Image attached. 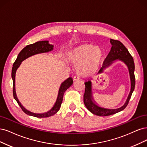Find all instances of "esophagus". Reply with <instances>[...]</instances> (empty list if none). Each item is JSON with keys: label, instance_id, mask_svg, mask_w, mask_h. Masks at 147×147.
I'll list each match as a JSON object with an SVG mask.
<instances>
[{"label": "esophagus", "instance_id": "34e87169", "mask_svg": "<svg viewBox=\"0 0 147 147\" xmlns=\"http://www.w3.org/2000/svg\"><path fill=\"white\" fill-rule=\"evenodd\" d=\"M80 79V76L79 75H76L74 77V80H79Z\"/></svg>", "mask_w": 147, "mask_h": 147}]
</instances>
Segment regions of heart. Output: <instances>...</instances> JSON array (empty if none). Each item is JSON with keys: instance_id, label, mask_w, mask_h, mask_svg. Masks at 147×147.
Returning <instances> with one entry per match:
<instances>
[{"instance_id": "b5f03b06", "label": "heart", "mask_w": 147, "mask_h": 147, "mask_svg": "<svg viewBox=\"0 0 147 147\" xmlns=\"http://www.w3.org/2000/svg\"><path fill=\"white\" fill-rule=\"evenodd\" d=\"M68 56L73 63H79L78 70L80 73L90 75L94 73L98 69L102 53L98 46L84 44L71 50Z\"/></svg>"}]
</instances>
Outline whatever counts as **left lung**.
Wrapping results in <instances>:
<instances>
[{
    "label": "left lung",
    "instance_id": "obj_1",
    "mask_svg": "<svg viewBox=\"0 0 147 147\" xmlns=\"http://www.w3.org/2000/svg\"><path fill=\"white\" fill-rule=\"evenodd\" d=\"M110 42L112 45L111 51L108 54L105 61H104L102 67L99 69L98 74L101 73L103 71L104 69L111 65L114 61V60H118L122 61L128 68L131 80V90L128 97H127L123 106L120 108L110 109L99 107L96 105L92 97V82L90 80H88V81L85 82V93L84 94V102L85 106L87 108V109L93 114L102 117L115 114V113L125 109L127 105H128L132 93L134 90L136 84L134 76V62L133 58L129 54L128 50L120 41L111 39Z\"/></svg>",
    "mask_w": 147,
    "mask_h": 147
}]
</instances>
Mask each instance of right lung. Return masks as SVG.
Returning a JSON list of instances; mask_svg holds the SVG:
<instances>
[{
	"instance_id": "obj_1",
	"label": "right lung",
	"mask_w": 147,
	"mask_h": 147,
	"mask_svg": "<svg viewBox=\"0 0 147 147\" xmlns=\"http://www.w3.org/2000/svg\"><path fill=\"white\" fill-rule=\"evenodd\" d=\"M53 48H54V46L53 45L49 44L48 41H37L34 44L27 45L24 48L22 49V51L20 52V54H18L16 60L13 63L12 71H11V77L13 79V97L15 98V100L17 101L19 106H20L22 109V111L29 115L38 117V118H45V117H49L55 114V113L60 109L61 102H62V101H63V96L65 92L67 90L70 86H71V85L73 84V79L70 77L68 78L67 80H65L64 82L61 83L59 90L58 96H57V100L54 106L50 111L43 113H36L30 112L29 111L27 110L26 109L21 105V102L19 101L16 96V91H15V74H16L17 69L20 66L22 61L23 60H24L25 59H27L28 57H29L37 54L48 53V52L53 51L54 49Z\"/></svg>"
}]
</instances>
